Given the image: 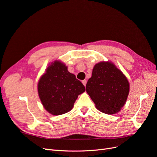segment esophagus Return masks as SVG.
Instances as JSON below:
<instances>
[{
	"label": "esophagus",
	"instance_id": "obj_1",
	"mask_svg": "<svg viewBox=\"0 0 157 157\" xmlns=\"http://www.w3.org/2000/svg\"><path fill=\"white\" fill-rule=\"evenodd\" d=\"M82 84H84V86H86V82H87V80H82Z\"/></svg>",
	"mask_w": 157,
	"mask_h": 157
}]
</instances>
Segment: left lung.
I'll list each match as a JSON object with an SVG mask.
<instances>
[{
  "label": "left lung",
  "instance_id": "obj_1",
  "mask_svg": "<svg viewBox=\"0 0 157 157\" xmlns=\"http://www.w3.org/2000/svg\"><path fill=\"white\" fill-rule=\"evenodd\" d=\"M86 88L99 111L113 115L125 104L130 84L126 76L113 63L101 61L95 65Z\"/></svg>",
  "mask_w": 157,
  "mask_h": 157
}]
</instances>
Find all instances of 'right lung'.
I'll use <instances>...</instances> for the list:
<instances>
[{
    "label": "right lung",
    "mask_w": 157,
    "mask_h": 157,
    "mask_svg": "<svg viewBox=\"0 0 157 157\" xmlns=\"http://www.w3.org/2000/svg\"><path fill=\"white\" fill-rule=\"evenodd\" d=\"M37 88L42 105L53 115L70 111L78 95L85 91L82 83L69 72L67 66L57 60L41 76Z\"/></svg>",
    "instance_id": "1"
}]
</instances>
